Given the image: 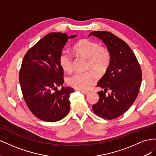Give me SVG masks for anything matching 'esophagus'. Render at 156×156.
Masks as SVG:
<instances>
[{"label": "esophagus", "mask_w": 156, "mask_h": 156, "mask_svg": "<svg viewBox=\"0 0 156 156\" xmlns=\"http://www.w3.org/2000/svg\"><path fill=\"white\" fill-rule=\"evenodd\" d=\"M79 91H80L81 93H83V94H84V95H87V94H89V93H90V92H89V91H83V90H79Z\"/></svg>", "instance_id": "34e87169"}]
</instances>
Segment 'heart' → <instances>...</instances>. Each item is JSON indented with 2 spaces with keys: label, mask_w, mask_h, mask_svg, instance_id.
Instances as JSON below:
<instances>
[{
  "label": "heart",
  "mask_w": 156,
  "mask_h": 156,
  "mask_svg": "<svg viewBox=\"0 0 156 156\" xmlns=\"http://www.w3.org/2000/svg\"><path fill=\"white\" fill-rule=\"evenodd\" d=\"M74 51L78 55L89 59L88 66L98 73H103L110 63V53L106 48L101 47L96 42L83 39L74 44ZM59 64L66 72H70L73 68V56L67 51H64L59 56ZM97 80V75L92 71L76 73L67 78V83L79 90L90 88Z\"/></svg>",
  "instance_id": "b5f03b06"
}]
</instances>
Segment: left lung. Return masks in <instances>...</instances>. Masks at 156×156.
<instances>
[{"label":"left lung","mask_w":156,"mask_h":156,"mask_svg":"<svg viewBox=\"0 0 156 156\" xmlns=\"http://www.w3.org/2000/svg\"><path fill=\"white\" fill-rule=\"evenodd\" d=\"M91 36L103 42L110 56L108 67L97 83L104 91L98 92L99 101L92 108L101 118H116L136 99L142 81L141 69L135 53L122 39L106 31H93L88 37ZM108 90L111 91L108 94L106 93Z\"/></svg>","instance_id":"left-lung-1"}]
</instances>
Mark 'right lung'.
Wrapping results in <instances>:
<instances>
[{
    "mask_svg": "<svg viewBox=\"0 0 156 156\" xmlns=\"http://www.w3.org/2000/svg\"><path fill=\"white\" fill-rule=\"evenodd\" d=\"M65 33H49L26 53L20 72V83L25 103L35 116L45 122L63 119L70 110V87L64 82L59 56L70 38Z\"/></svg>",
    "mask_w": 156,
    "mask_h": 156,
    "instance_id": "obj_1",
    "label": "right lung"
}]
</instances>
